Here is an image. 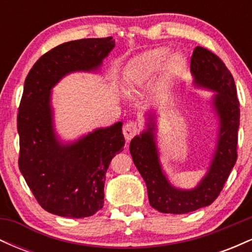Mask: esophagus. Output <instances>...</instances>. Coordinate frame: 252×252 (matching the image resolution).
<instances>
[{
  "instance_id": "1",
  "label": "esophagus",
  "mask_w": 252,
  "mask_h": 252,
  "mask_svg": "<svg viewBox=\"0 0 252 252\" xmlns=\"http://www.w3.org/2000/svg\"><path fill=\"white\" fill-rule=\"evenodd\" d=\"M137 132H138V126L134 122L126 123V126H123V135L128 142L132 137H134L136 134H137Z\"/></svg>"
}]
</instances>
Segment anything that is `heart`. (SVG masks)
<instances>
[{"label":"heart","instance_id":"heart-1","mask_svg":"<svg viewBox=\"0 0 252 252\" xmlns=\"http://www.w3.org/2000/svg\"><path fill=\"white\" fill-rule=\"evenodd\" d=\"M166 48H154L144 52L142 56L136 58L129 66L126 73V86L131 90L153 79L162 66L168 73H178L186 65V58L181 52H173L169 54Z\"/></svg>","mask_w":252,"mask_h":252}]
</instances>
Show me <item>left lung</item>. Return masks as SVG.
Returning <instances> with one entry per match:
<instances>
[{"instance_id": "left-lung-1", "label": "left lung", "mask_w": 252, "mask_h": 252, "mask_svg": "<svg viewBox=\"0 0 252 252\" xmlns=\"http://www.w3.org/2000/svg\"><path fill=\"white\" fill-rule=\"evenodd\" d=\"M190 73L195 88L215 92L211 108L218 118L217 142L206 173L189 189L170 182L160 160L156 137V115L149 111L146 129L130 142V154L142 175L149 204L158 212L184 215L206 207L216 200L237 161L239 102L232 74L215 53L196 46L190 59Z\"/></svg>"}]
</instances>
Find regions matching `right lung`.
<instances>
[{
	"label": "right lung",
	"instance_id": "add662e5",
	"mask_svg": "<svg viewBox=\"0 0 252 252\" xmlns=\"http://www.w3.org/2000/svg\"><path fill=\"white\" fill-rule=\"evenodd\" d=\"M114 47L112 37L62 43L43 54L25 80L17 115L19 168L40 206L53 215L85 218L104 205L105 173L126 143L123 122L62 141L52 89L73 72H97Z\"/></svg>",
	"mask_w": 252,
	"mask_h": 252
}]
</instances>
